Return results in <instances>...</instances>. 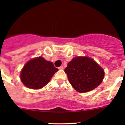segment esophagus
<instances>
[{
	"mask_svg": "<svg viewBox=\"0 0 125 125\" xmlns=\"http://www.w3.org/2000/svg\"><path fill=\"white\" fill-rule=\"evenodd\" d=\"M64 69V67L62 66H60V67H59V69H60V70H62V69Z\"/></svg>",
	"mask_w": 125,
	"mask_h": 125,
	"instance_id": "esophagus-1",
	"label": "esophagus"
}]
</instances>
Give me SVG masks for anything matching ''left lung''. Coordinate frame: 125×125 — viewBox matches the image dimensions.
<instances>
[{"instance_id":"1","label":"left lung","mask_w":125,"mask_h":125,"mask_svg":"<svg viewBox=\"0 0 125 125\" xmlns=\"http://www.w3.org/2000/svg\"><path fill=\"white\" fill-rule=\"evenodd\" d=\"M64 71L71 84L79 93H86L95 89L101 83L104 76L101 66L86 56L74 57Z\"/></svg>"}]
</instances>
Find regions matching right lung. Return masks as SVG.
Masks as SVG:
<instances>
[{"mask_svg": "<svg viewBox=\"0 0 125 125\" xmlns=\"http://www.w3.org/2000/svg\"><path fill=\"white\" fill-rule=\"evenodd\" d=\"M58 71L52 62L39 57L30 60L21 73V79L25 86L38 89L45 86Z\"/></svg>", "mask_w": 125, "mask_h": 125, "instance_id": "1", "label": "right lung"}]
</instances>
